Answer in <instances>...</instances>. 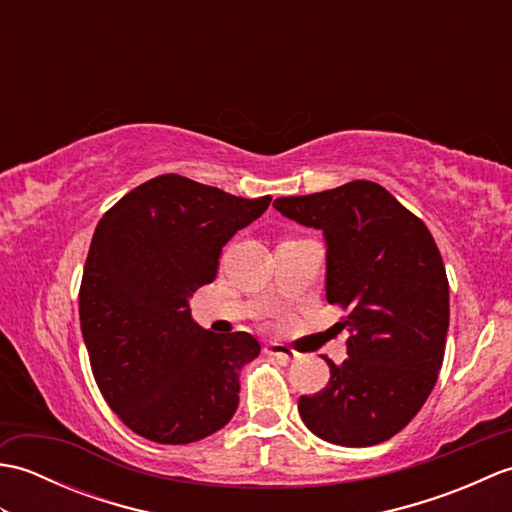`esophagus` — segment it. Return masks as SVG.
Masks as SVG:
<instances>
[{
    "label": "esophagus",
    "mask_w": 512,
    "mask_h": 512,
    "mask_svg": "<svg viewBox=\"0 0 512 512\" xmlns=\"http://www.w3.org/2000/svg\"><path fill=\"white\" fill-rule=\"evenodd\" d=\"M264 352H266L268 356L281 358V361H292V358L297 356V352L292 350V347H288L286 343H279V341H270V343L264 347Z\"/></svg>",
    "instance_id": "obj_1"
}]
</instances>
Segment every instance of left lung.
<instances>
[{
    "instance_id": "left-lung-1",
    "label": "left lung",
    "mask_w": 512,
    "mask_h": 512,
    "mask_svg": "<svg viewBox=\"0 0 512 512\" xmlns=\"http://www.w3.org/2000/svg\"><path fill=\"white\" fill-rule=\"evenodd\" d=\"M325 237V297L350 310L347 358L301 396L306 427L341 447H372L405 429L429 398L449 330V281L420 217L376 182L273 202Z\"/></svg>"
}]
</instances>
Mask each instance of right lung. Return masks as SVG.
Listing matches in <instances>:
<instances>
[{"mask_svg":"<svg viewBox=\"0 0 512 512\" xmlns=\"http://www.w3.org/2000/svg\"><path fill=\"white\" fill-rule=\"evenodd\" d=\"M270 200L165 173L101 217L83 268L81 332L103 398L138 436L189 444L233 418L239 372L262 347L248 332L204 330L189 297Z\"/></svg>","mask_w":512,"mask_h":512,"instance_id":"add662e5","label":"right lung"}]
</instances>
